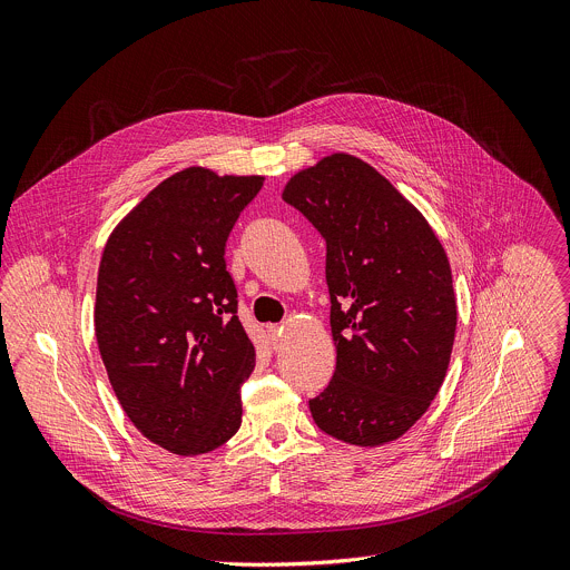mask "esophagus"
Masks as SVG:
<instances>
[{
  "label": "esophagus",
  "mask_w": 570,
  "mask_h": 570,
  "mask_svg": "<svg viewBox=\"0 0 570 570\" xmlns=\"http://www.w3.org/2000/svg\"><path fill=\"white\" fill-rule=\"evenodd\" d=\"M267 332H269V341H272L274 351H278L283 346V327L281 325H269Z\"/></svg>",
  "instance_id": "34e87169"
}]
</instances>
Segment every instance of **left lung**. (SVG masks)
Instances as JSON below:
<instances>
[{
	"label": "left lung",
	"instance_id": "8db88e82",
	"mask_svg": "<svg viewBox=\"0 0 570 570\" xmlns=\"http://www.w3.org/2000/svg\"><path fill=\"white\" fill-rule=\"evenodd\" d=\"M283 199L325 240L336 368L309 411L321 431L375 446L435 397L456 334L446 254L426 219L366 161L336 153L289 179Z\"/></svg>",
	"mask_w": 570,
	"mask_h": 570
}]
</instances>
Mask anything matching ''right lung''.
<instances>
[{"label":"right lung","instance_id":"obj_1","mask_svg":"<svg viewBox=\"0 0 570 570\" xmlns=\"http://www.w3.org/2000/svg\"><path fill=\"white\" fill-rule=\"evenodd\" d=\"M263 177L186 168L109 236L96 285V341L124 411L155 444L195 456L243 422L256 351L238 318L224 245Z\"/></svg>","mask_w":570,"mask_h":570}]
</instances>
